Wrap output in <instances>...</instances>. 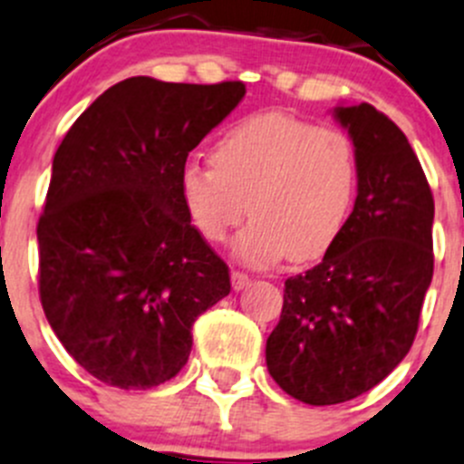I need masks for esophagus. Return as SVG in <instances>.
<instances>
[{"label": "esophagus", "mask_w": 464, "mask_h": 464, "mask_svg": "<svg viewBox=\"0 0 464 464\" xmlns=\"http://www.w3.org/2000/svg\"><path fill=\"white\" fill-rule=\"evenodd\" d=\"M231 284H233V288H236V291H242V288H246V285L252 284V279H249V276H246L245 272L236 270L231 275Z\"/></svg>", "instance_id": "34e87169"}]
</instances>
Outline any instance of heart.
Here are the masks:
<instances>
[{"mask_svg":"<svg viewBox=\"0 0 464 464\" xmlns=\"http://www.w3.org/2000/svg\"><path fill=\"white\" fill-rule=\"evenodd\" d=\"M210 160L180 171V201L206 240H227L249 210L254 219L233 242L245 263L267 266L285 254L314 261L334 245L357 185L354 149L341 130L263 111L228 128Z\"/></svg>","mask_w":464,"mask_h":464,"instance_id":"heart-1","label":"heart"}]
</instances>
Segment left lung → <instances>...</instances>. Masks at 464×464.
<instances>
[{"label":"left lung","instance_id":"8db88e82","mask_svg":"<svg viewBox=\"0 0 464 464\" xmlns=\"http://www.w3.org/2000/svg\"><path fill=\"white\" fill-rule=\"evenodd\" d=\"M357 160V198L334 245L285 279L266 362L288 396L336 405L382 382L417 336L432 281V201L419 158L369 102L336 107Z\"/></svg>","mask_w":464,"mask_h":464}]
</instances>
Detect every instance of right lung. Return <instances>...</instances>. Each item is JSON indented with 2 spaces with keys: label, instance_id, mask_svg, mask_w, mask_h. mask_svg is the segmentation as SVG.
Segmentation results:
<instances>
[{
  "label": "right lung",
  "instance_id": "add662e5",
  "mask_svg": "<svg viewBox=\"0 0 464 464\" xmlns=\"http://www.w3.org/2000/svg\"><path fill=\"white\" fill-rule=\"evenodd\" d=\"M242 98V82L130 77L56 149L36 228L38 291L56 339L101 382L171 380L188 363L194 320L231 293L227 263L185 212L180 171Z\"/></svg>",
  "mask_w": 464,
  "mask_h": 464
}]
</instances>
